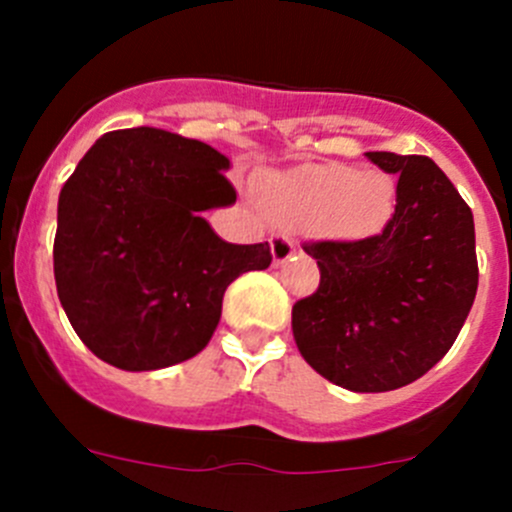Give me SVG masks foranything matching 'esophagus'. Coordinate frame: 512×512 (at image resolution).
I'll use <instances>...</instances> for the list:
<instances>
[{
  "label": "esophagus",
  "mask_w": 512,
  "mask_h": 512,
  "mask_svg": "<svg viewBox=\"0 0 512 512\" xmlns=\"http://www.w3.org/2000/svg\"><path fill=\"white\" fill-rule=\"evenodd\" d=\"M270 247H272V257H275L277 265H282V262H287L289 257L297 252V242L292 240V237L287 235H275L270 240Z\"/></svg>",
  "instance_id": "1"
}]
</instances>
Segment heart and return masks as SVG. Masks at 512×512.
<instances>
[{
	"label": "heart",
	"instance_id": "1",
	"mask_svg": "<svg viewBox=\"0 0 512 512\" xmlns=\"http://www.w3.org/2000/svg\"><path fill=\"white\" fill-rule=\"evenodd\" d=\"M265 205L277 220L317 225L334 237H366L389 223L396 183L381 170L344 163L299 165L265 180Z\"/></svg>",
	"mask_w": 512,
	"mask_h": 512
}]
</instances>
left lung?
<instances>
[{
  "instance_id": "obj_1",
  "label": "left lung",
  "mask_w": 512,
  "mask_h": 512,
  "mask_svg": "<svg viewBox=\"0 0 512 512\" xmlns=\"http://www.w3.org/2000/svg\"><path fill=\"white\" fill-rule=\"evenodd\" d=\"M399 175L379 235L304 242L319 287L292 307L299 354L332 384L394 391L446 356L478 289L473 213L428 156L366 153Z\"/></svg>"
}]
</instances>
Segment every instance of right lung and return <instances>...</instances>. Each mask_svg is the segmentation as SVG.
Here are the masks:
<instances>
[{"mask_svg":"<svg viewBox=\"0 0 512 512\" xmlns=\"http://www.w3.org/2000/svg\"><path fill=\"white\" fill-rule=\"evenodd\" d=\"M208 143L160 128L103 133L59 195L54 277L81 342L123 371L208 347L232 280L267 270V242L230 245L203 218L235 203Z\"/></svg>","mask_w":512,"mask_h":512,"instance_id":"1","label":"right lung"}]
</instances>
